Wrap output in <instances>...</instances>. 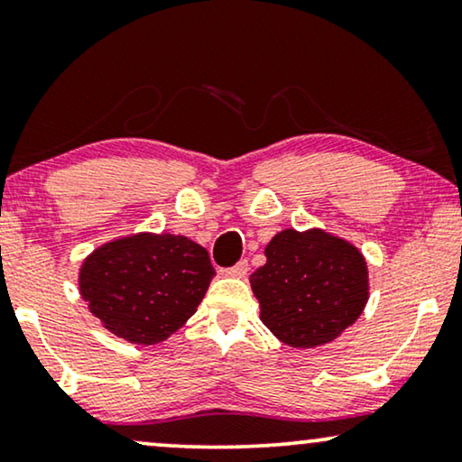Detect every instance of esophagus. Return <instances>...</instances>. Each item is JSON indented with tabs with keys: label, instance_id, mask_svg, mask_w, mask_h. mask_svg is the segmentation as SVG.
<instances>
[{
	"label": "esophagus",
	"instance_id": "34e87169",
	"mask_svg": "<svg viewBox=\"0 0 462 462\" xmlns=\"http://www.w3.org/2000/svg\"><path fill=\"white\" fill-rule=\"evenodd\" d=\"M220 273H223L225 277H245L248 275V263L239 261L237 264H233V267H229V269H223Z\"/></svg>",
	"mask_w": 462,
	"mask_h": 462
}]
</instances>
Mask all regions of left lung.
Returning a JSON list of instances; mask_svg holds the SVG:
<instances>
[{
  "instance_id": "left-lung-1",
  "label": "left lung",
  "mask_w": 462,
  "mask_h": 462,
  "mask_svg": "<svg viewBox=\"0 0 462 462\" xmlns=\"http://www.w3.org/2000/svg\"><path fill=\"white\" fill-rule=\"evenodd\" d=\"M267 263L250 275L263 324L282 343L313 349L356 324L368 302L362 252L324 229L280 231L264 248Z\"/></svg>"
}]
</instances>
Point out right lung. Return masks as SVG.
<instances>
[{"label":"right lung","mask_w":462,"mask_h":462,"mask_svg":"<svg viewBox=\"0 0 462 462\" xmlns=\"http://www.w3.org/2000/svg\"><path fill=\"white\" fill-rule=\"evenodd\" d=\"M214 275L208 250L189 237L134 233L88 254L79 294L111 334L155 345L198 311Z\"/></svg>","instance_id":"obj_1"}]
</instances>
